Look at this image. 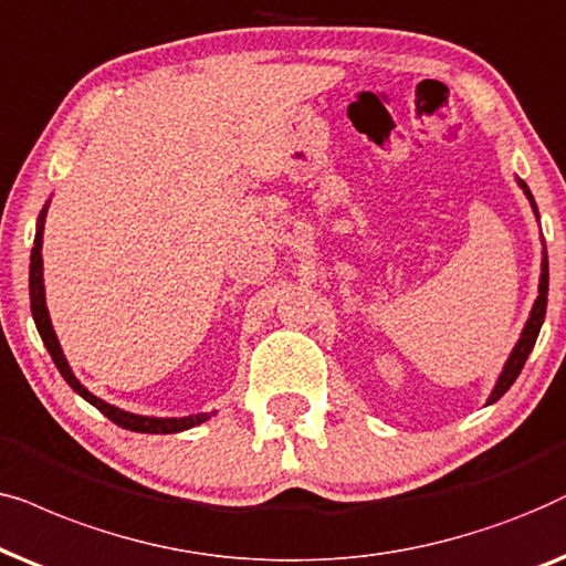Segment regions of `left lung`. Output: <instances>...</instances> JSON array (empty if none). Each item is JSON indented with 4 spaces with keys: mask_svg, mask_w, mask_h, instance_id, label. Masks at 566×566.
I'll return each instance as SVG.
<instances>
[{
    "mask_svg": "<svg viewBox=\"0 0 566 566\" xmlns=\"http://www.w3.org/2000/svg\"><path fill=\"white\" fill-rule=\"evenodd\" d=\"M517 184H520V188H523V191H525V196H528V201H531L533 212H536V217H538L536 201H533V193L528 191V186H525L523 180H517ZM546 300H548V259H546V248H544V261H541L538 297H536V303H533L531 318H528V323H525L523 334H520L517 344H515V349H512V354H510V359L504 361V370H502V375H500V380H496V386H494L492 396H489V401H486V403L500 401V398L510 390L512 382L517 380V375H520V370H523L525 359H528V354L533 352V346H536L538 331H541V326H544V318H546Z\"/></svg>",
    "mask_w": 566,
    "mask_h": 566,
    "instance_id": "1",
    "label": "left lung"
}]
</instances>
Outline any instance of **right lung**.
Masks as SVG:
<instances>
[{"instance_id":"right-lung-1","label":"right lung","mask_w":566,"mask_h":566,"mask_svg":"<svg viewBox=\"0 0 566 566\" xmlns=\"http://www.w3.org/2000/svg\"><path fill=\"white\" fill-rule=\"evenodd\" d=\"M43 220H46V207H43L41 217H38V230H35V240H33V251H30V311H33V321L38 334H41L43 344L54 359L56 370L62 373V378L70 382L74 394H80L87 403H93L97 411L105 413L113 424L132 429V432H147V434H172V432H184V429H191L201 421H207L214 411L209 413H193V417H180V419H160V417H139V413H129L124 409H116V406L105 403L103 398H97L90 394V390L82 386V382L74 378L70 361H66L62 346H59V338L54 334V326H51L49 318V307H46V290H43V255H41V245H43Z\"/></svg>"}]
</instances>
